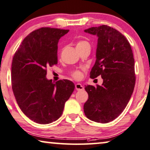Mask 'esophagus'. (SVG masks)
<instances>
[{
  "mask_svg": "<svg viewBox=\"0 0 150 150\" xmlns=\"http://www.w3.org/2000/svg\"><path fill=\"white\" fill-rule=\"evenodd\" d=\"M75 89H77V90H78V91H81V90H83L84 88H83V86L81 84L76 83L75 84Z\"/></svg>",
  "mask_w": 150,
  "mask_h": 150,
  "instance_id": "34e87169",
  "label": "esophagus"
}]
</instances>
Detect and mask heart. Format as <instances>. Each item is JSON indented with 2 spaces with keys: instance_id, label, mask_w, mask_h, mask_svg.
<instances>
[{
  "instance_id": "obj_1",
  "label": "heart",
  "mask_w": 150,
  "mask_h": 150,
  "mask_svg": "<svg viewBox=\"0 0 150 150\" xmlns=\"http://www.w3.org/2000/svg\"><path fill=\"white\" fill-rule=\"evenodd\" d=\"M86 46H89V44L87 41H85V40H80V41L77 42V44H76V48H82V47H84ZM72 76L76 79H79L81 78L82 74L80 71H76L73 73Z\"/></svg>"
}]
</instances>
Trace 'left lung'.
<instances>
[{
	"instance_id": "left-lung-1",
	"label": "left lung",
	"mask_w": 150,
	"mask_h": 150,
	"mask_svg": "<svg viewBox=\"0 0 150 150\" xmlns=\"http://www.w3.org/2000/svg\"><path fill=\"white\" fill-rule=\"evenodd\" d=\"M98 37L96 57L90 77L101 75L102 86H86L88 100L84 113L93 121L107 123L117 118L130 100L135 84V60L128 40L121 33L102 25L85 30Z\"/></svg>"
}]
</instances>
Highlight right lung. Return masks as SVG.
<instances>
[{"label": "right lung", "instance_id": "1", "mask_svg": "<svg viewBox=\"0 0 150 150\" xmlns=\"http://www.w3.org/2000/svg\"><path fill=\"white\" fill-rule=\"evenodd\" d=\"M69 31L50 28L33 31L13 57V93L21 111L37 123L49 124L59 119L74 91L72 81L63 79L54 83L46 76V68L57 64L58 43Z\"/></svg>", "mask_w": 150, "mask_h": 150}]
</instances>
